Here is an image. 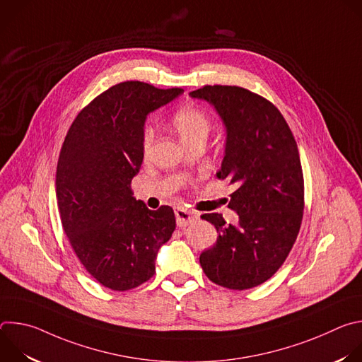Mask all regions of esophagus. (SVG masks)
Listing matches in <instances>:
<instances>
[{"instance_id": "obj_1", "label": "esophagus", "mask_w": 362, "mask_h": 362, "mask_svg": "<svg viewBox=\"0 0 362 362\" xmlns=\"http://www.w3.org/2000/svg\"><path fill=\"white\" fill-rule=\"evenodd\" d=\"M176 215V222L179 228H185L190 223H193L194 221L199 219V214L194 211H187V209H176L175 211Z\"/></svg>"}]
</instances>
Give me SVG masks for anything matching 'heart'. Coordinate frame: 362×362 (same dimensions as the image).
Masks as SVG:
<instances>
[{
    "label": "heart",
    "instance_id": "heart-1",
    "mask_svg": "<svg viewBox=\"0 0 362 362\" xmlns=\"http://www.w3.org/2000/svg\"><path fill=\"white\" fill-rule=\"evenodd\" d=\"M172 123L182 140L187 144L194 141H204L212 127L209 115L194 105L177 109L172 116ZM154 136H156L154 134V129L150 124H146L141 130V154L144 159H147L151 154Z\"/></svg>",
    "mask_w": 362,
    "mask_h": 362
}]
</instances>
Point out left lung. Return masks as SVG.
Listing matches in <instances>:
<instances>
[{"instance_id": "1", "label": "left lung", "mask_w": 362, "mask_h": 362, "mask_svg": "<svg viewBox=\"0 0 362 362\" xmlns=\"http://www.w3.org/2000/svg\"><path fill=\"white\" fill-rule=\"evenodd\" d=\"M190 95L214 105L226 126L218 177L236 186L229 208L239 215L238 225L221 214L200 216L219 233L200 265L216 285L249 289L275 275L299 233L305 203L298 146L281 112L247 88L204 86Z\"/></svg>"}]
</instances>
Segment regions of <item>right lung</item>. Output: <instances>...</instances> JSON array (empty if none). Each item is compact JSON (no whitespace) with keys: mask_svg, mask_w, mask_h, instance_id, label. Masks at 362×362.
I'll return each instance as SVG.
<instances>
[{"mask_svg":"<svg viewBox=\"0 0 362 362\" xmlns=\"http://www.w3.org/2000/svg\"><path fill=\"white\" fill-rule=\"evenodd\" d=\"M180 93L119 83L88 103L64 139L56 175L62 225L81 265L109 289L123 292L148 281L176 228L170 206L150 211L133 197L132 179L143 162L146 116Z\"/></svg>","mask_w":362,"mask_h":362,"instance_id":"right-lung-1","label":"right lung"}]
</instances>
